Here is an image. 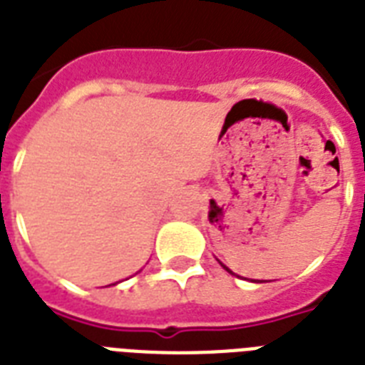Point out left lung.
<instances>
[{
    "label": "left lung",
    "instance_id": "obj_1",
    "mask_svg": "<svg viewBox=\"0 0 365 365\" xmlns=\"http://www.w3.org/2000/svg\"><path fill=\"white\" fill-rule=\"evenodd\" d=\"M221 266H223V268H225V269H227V272H229V274H232V272H230V269H229V268H227V266H225V264H223V262H221Z\"/></svg>",
    "mask_w": 365,
    "mask_h": 365
}]
</instances>
